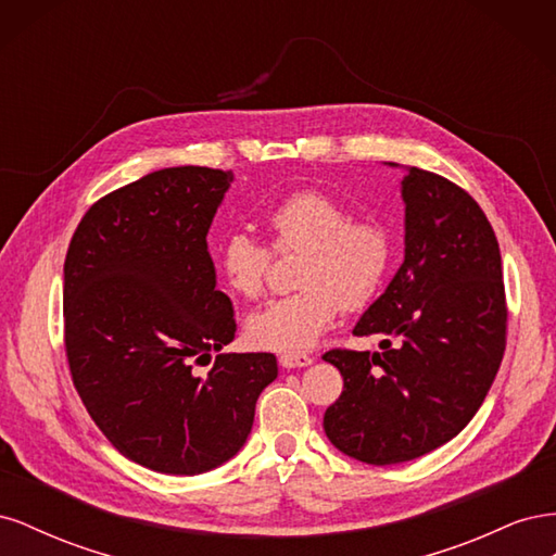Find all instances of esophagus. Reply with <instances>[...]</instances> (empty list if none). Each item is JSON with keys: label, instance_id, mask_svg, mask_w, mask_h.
<instances>
[{"label": "esophagus", "instance_id": "34e87169", "mask_svg": "<svg viewBox=\"0 0 556 556\" xmlns=\"http://www.w3.org/2000/svg\"><path fill=\"white\" fill-rule=\"evenodd\" d=\"M278 362L285 368H301V366L313 364V357L304 355V352H285V355L278 357Z\"/></svg>", "mask_w": 556, "mask_h": 556}]
</instances>
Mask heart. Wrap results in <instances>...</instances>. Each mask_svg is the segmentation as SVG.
<instances>
[{
	"mask_svg": "<svg viewBox=\"0 0 556 556\" xmlns=\"http://www.w3.org/2000/svg\"><path fill=\"white\" fill-rule=\"evenodd\" d=\"M276 252L304 255L296 266L299 292L268 301L245 319L252 343L271 350H308L339 317L371 301L390 271L392 237L376 217L352 211L323 190H296L262 213ZM227 288L243 299L262 294L271 250L248 231H229L215 252Z\"/></svg>",
	"mask_w": 556,
	"mask_h": 556,
	"instance_id": "heart-1",
	"label": "heart"
}]
</instances>
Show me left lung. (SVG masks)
I'll list each match as a JSON object with an SVG mask.
<instances>
[{
    "mask_svg": "<svg viewBox=\"0 0 556 556\" xmlns=\"http://www.w3.org/2000/svg\"><path fill=\"white\" fill-rule=\"evenodd\" d=\"M401 185L406 260L352 329L382 333L380 352L323 355L343 376L325 413L327 439L376 466L454 439L490 392L508 333L498 241L478 201L417 166Z\"/></svg>",
    "mask_w": 556,
    "mask_h": 556,
    "instance_id": "obj_1",
    "label": "left lung"
}]
</instances>
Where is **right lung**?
Returning <instances> with one entry per match:
<instances>
[{
    "mask_svg": "<svg viewBox=\"0 0 556 556\" xmlns=\"http://www.w3.org/2000/svg\"><path fill=\"white\" fill-rule=\"evenodd\" d=\"M233 180L174 166L88 208L64 260V350L76 392L111 445L157 473L194 476L237 454L278 376L271 352L215 355L233 341L215 290L213 215Z\"/></svg>",
    "mask_w": 556,
    "mask_h": 556,
    "instance_id": "add662e5",
    "label": "right lung"
}]
</instances>
